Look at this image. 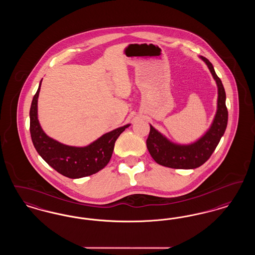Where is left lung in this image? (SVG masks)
Wrapping results in <instances>:
<instances>
[{
    "label": "left lung",
    "instance_id": "left-lung-1",
    "mask_svg": "<svg viewBox=\"0 0 255 255\" xmlns=\"http://www.w3.org/2000/svg\"><path fill=\"white\" fill-rule=\"evenodd\" d=\"M204 61L212 74L218 88L217 111L214 120L206 133L194 142L188 144L175 143L164 134L150 125V133L146 140L147 149L154 160L162 165L176 169H194L204 164L218 145L228 125V109L226 106V92L212 64L204 56Z\"/></svg>",
    "mask_w": 255,
    "mask_h": 255
}]
</instances>
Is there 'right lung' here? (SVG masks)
Returning a JSON list of instances; mask_svg holds the SVG:
<instances>
[{
	"label": "right lung",
	"mask_w": 255,
	"mask_h": 255,
	"mask_svg": "<svg viewBox=\"0 0 255 255\" xmlns=\"http://www.w3.org/2000/svg\"><path fill=\"white\" fill-rule=\"evenodd\" d=\"M41 83L42 80L33 97L29 111L30 135L38 154L49 166L71 179L91 176L103 169L111 159L116 140L130 124L104 133L89 145L76 147L63 144L49 137L43 131L38 121L37 104Z\"/></svg>",
	"instance_id": "right-lung-1"
}]
</instances>
